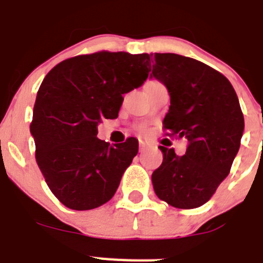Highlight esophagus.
<instances>
[{
    "mask_svg": "<svg viewBox=\"0 0 263 263\" xmlns=\"http://www.w3.org/2000/svg\"><path fill=\"white\" fill-rule=\"evenodd\" d=\"M139 145H140V152H143V151H145L146 149V146H148V143H145L144 140H140Z\"/></svg>",
    "mask_w": 263,
    "mask_h": 263,
    "instance_id": "34e87169",
    "label": "esophagus"
}]
</instances>
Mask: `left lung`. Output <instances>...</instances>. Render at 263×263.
<instances>
[{"mask_svg": "<svg viewBox=\"0 0 263 263\" xmlns=\"http://www.w3.org/2000/svg\"><path fill=\"white\" fill-rule=\"evenodd\" d=\"M152 64L153 77L170 94L162 128L189 143L183 156L160 146L164 160L152 174L153 189L173 207H200L228 176L240 149L243 115L237 94L226 76L195 59L155 53Z\"/></svg>", "mask_w": 263, "mask_h": 263, "instance_id": "1", "label": "left lung"}]
</instances>
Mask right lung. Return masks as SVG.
Segmentation results:
<instances>
[{
  "label": "right lung",
  "instance_id": "add662e5",
  "mask_svg": "<svg viewBox=\"0 0 263 263\" xmlns=\"http://www.w3.org/2000/svg\"><path fill=\"white\" fill-rule=\"evenodd\" d=\"M149 67L148 53L99 51L61 61L44 77L30 131L37 166L65 207L86 211L114 196L139 141L110 145L97 127L118 118L123 94L144 84Z\"/></svg>",
  "mask_w": 263,
  "mask_h": 263
}]
</instances>
